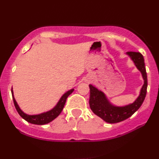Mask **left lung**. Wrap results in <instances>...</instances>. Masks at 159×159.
<instances>
[{
	"label": "left lung",
	"mask_w": 159,
	"mask_h": 159,
	"mask_svg": "<svg viewBox=\"0 0 159 159\" xmlns=\"http://www.w3.org/2000/svg\"><path fill=\"white\" fill-rule=\"evenodd\" d=\"M126 54L130 57L137 68L141 72L144 80L139 96L134 102L123 107L114 106L110 103L102 91L98 90L93 85H89L90 90L89 104L91 110L95 114L108 123H119L130 117L140 108L147 95V75L143 57L140 52H128Z\"/></svg>",
	"instance_id": "8db88e82"
}]
</instances>
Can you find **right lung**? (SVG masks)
Listing matches in <instances>:
<instances>
[{
    "mask_svg": "<svg viewBox=\"0 0 159 159\" xmlns=\"http://www.w3.org/2000/svg\"><path fill=\"white\" fill-rule=\"evenodd\" d=\"M74 91V89H72V90L67 91L66 93H64L62 96L61 99L59 100L57 104L54 108L52 109L51 111H47V112L43 113V114H37V115H28L25 113H24L20 109L19 105H18L17 102H16L15 98L13 96V92H12V99H13L14 105H15L16 111H18L19 114L21 117L23 118L24 120H26L28 123L35 124V125H45V124H47L50 122H52L53 120L55 119L56 117H57L59 116L60 114L61 113V111H63V107H64L66 101V98L68 96L72 93Z\"/></svg>",
    "mask_w": 159,
    "mask_h": 159,
    "instance_id": "add662e5",
    "label": "right lung"
}]
</instances>
